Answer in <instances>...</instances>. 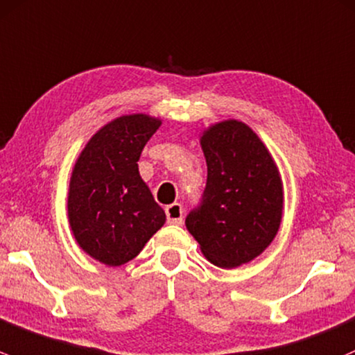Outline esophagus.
Instances as JSON below:
<instances>
[{
  "mask_svg": "<svg viewBox=\"0 0 355 355\" xmlns=\"http://www.w3.org/2000/svg\"><path fill=\"white\" fill-rule=\"evenodd\" d=\"M166 215H167V222H169V224L181 225L182 215H184V208H182V205L173 203L166 208Z\"/></svg>",
  "mask_w": 355,
  "mask_h": 355,
  "instance_id": "esophagus-1",
  "label": "esophagus"
}]
</instances>
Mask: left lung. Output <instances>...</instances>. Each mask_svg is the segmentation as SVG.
Wrapping results in <instances>:
<instances>
[{
    "mask_svg": "<svg viewBox=\"0 0 355 355\" xmlns=\"http://www.w3.org/2000/svg\"><path fill=\"white\" fill-rule=\"evenodd\" d=\"M207 159L202 203L186 227L202 253L220 268H236L261 254L280 227L284 188L279 169L248 124L229 119L200 138Z\"/></svg>",
    "mask_w": 355,
    "mask_h": 355,
    "instance_id": "8db88e82",
    "label": "left lung"
}]
</instances>
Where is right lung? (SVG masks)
<instances>
[{"mask_svg": "<svg viewBox=\"0 0 355 355\" xmlns=\"http://www.w3.org/2000/svg\"><path fill=\"white\" fill-rule=\"evenodd\" d=\"M160 119L121 116L85 145L69 179L68 218L85 253L109 266L133 259L166 222L138 173L141 150Z\"/></svg>", "mask_w": 355, "mask_h": 355, "instance_id": "obj_1", "label": "right lung"}]
</instances>
